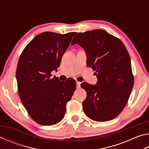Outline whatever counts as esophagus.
I'll return each instance as SVG.
<instances>
[{
    "label": "esophagus",
    "instance_id": "34e87169",
    "mask_svg": "<svg viewBox=\"0 0 149 149\" xmlns=\"http://www.w3.org/2000/svg\"><path fill=\"white\" fill-rule=\"evenodd\" d=\"M80 85H81V83L80 82H79V81H77L76 82V87H77V89H79V88L81 87Z\"/></svg>",
    "mask_w": 149,
    "mask_h": 149
}]
</instances>
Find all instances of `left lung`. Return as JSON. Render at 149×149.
<instances>
[{"label": "left lung", "mask_w": 149, "mask_h": 149, "mask_svg": "<svg viewBox=\"0 0 149 149\" xmlns=\"http://www.w3.org/2000/svg\"><path fill=\"white\" fill-rule=\"evenodd\" d=\"M84 49L87 67L92 68L97 82H83L86 91L83 109L88 118L97 122L114 119L127 104L134 79L129 53L119 39L102 29L78 33L73 39Z\"/></svg>", "instance_id": "left-lung-1"}]
</instances>
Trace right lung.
I'll return each mask as SVG.
<instances>
[{"label":"right lung","instance_id":"add662e5","mask_svg":"<svg viewBox=\"0 0 149 149\" xmlns=\"http://www.w3.org/2000/svg\"><path fill=\"white\" fill-rule=\"evenodd\" d=\"M75 32L61 35L46 31L37 35L25 48L16 70L17 90L29 115L37 123L52 125L64 117L66 104L76 88L72 78H51Z\"/></svg>","mask_w":149,"mask_h":149}]
</instances>
